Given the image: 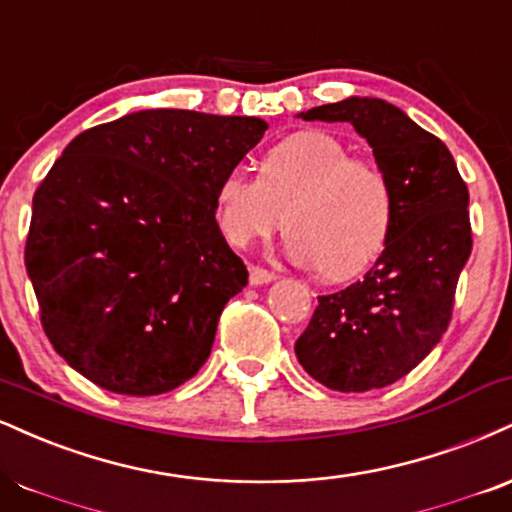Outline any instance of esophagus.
<instances>
[{"instance_id": "obj_1", "label": "esophagus", "mask_w": 512, "mask_h": 512, "mask_svg": "<svg viewBox=\"0 0 512 512\" xmlns=\"http://www.w3.org/2000/svg\"><path fill=\"white\" fill-rule=\"evenodd\" d=\"M274 279H276V276H274V272H269V269L255 267V264L250 267V283H252V286H262V283H269Z\"/></svg>"}]
</instances>
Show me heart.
I'll list each match as a JSON object with an SVG mask.
<instances>
[{
	"mask_svg": "<svg viewBox=\"0 0 512 512\" xmlns=\"http://www.w3.org/2000/svg\"><path fill=\"white\" fill-rule=\"evenodd\" d=\"M214 205L219 231L236 248L267 238L283 221L288 255L319 267L329 281L367 272L396 217L386 171L367 157H350V147L324 131L283 138L264 155L260 176L233 166L219 178Z\"/></svg>",
	"mask_w": 512,
	"mask_h": 512,
	"instance_id": "1",
	"label": "heart"
}]
</instances>
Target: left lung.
Here are the masks:
<instances>
[{"mask_svg":"<svg viewBox=\"0 0 512 512\" xmlns=\"http://www.w3.org/2000/svg\"><path fill=\"white\" fill-rule=\"evenodd\" d=\"M305 121H348L391 178L396 217L365 279L319 295L295 355L326 389H384L432 353L453 315L472 252L470 193L448 147L377 97L307 109Z\"/></svg>","mask_w":512,"mask_h":512,"instance_id":"1","label":"left lung"}]
</instances>
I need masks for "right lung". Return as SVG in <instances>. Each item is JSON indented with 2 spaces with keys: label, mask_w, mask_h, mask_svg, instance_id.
<instances>
[{
  "label": "right lung",
  "mask_w": 512,
  "mask_h": 512,
  "mask_svg": "<svg viewBox=\"0 0 512 512\" xmlns=\"http://www.w3.org/2000/svg\"><path fill=\"white\" fill-rule=\"evenodd\" d=\"M267 128L143 109L76 135L49 169L26 269L49 343L92 384L157 396L205 365L221 310L248 283L214 219L217 183Z\"/></svg>",
  "instance_id": "right-lung-1"
}]
</instances>
